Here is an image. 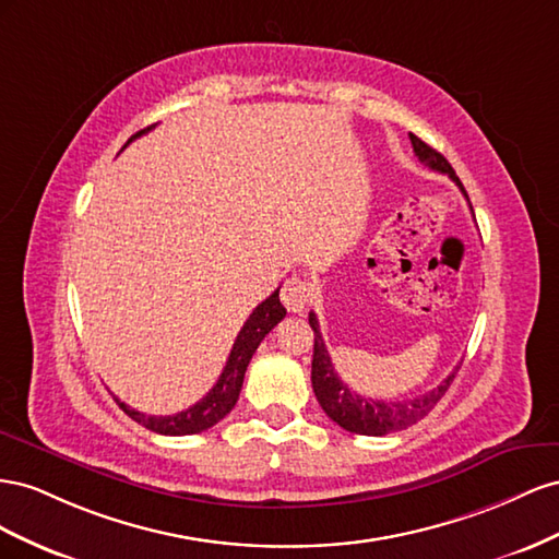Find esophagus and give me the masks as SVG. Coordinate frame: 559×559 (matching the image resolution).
Returning a JSON list of instances; mask_svg holds the SVG:
<instances>
[{
	"mask_svg": "<svg viewBox=\"0 0 559 559\" xmlns=\"http://www.w3.org/2000/svg\"><path fill=\"white\" fill-rule=\"evenodd\" d=\"M311 299H313V288H311V283L307 278L293 276V278H288V281L283 283L281 301H283L285 309H288V311H293V313L305 311Z\"/></svg>",
	"mask_w": 559,
	"mask_h": 559,
	"instance_id": "34e87169",
	"label": "esophagus"
}]
</instances>
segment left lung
Here are the masks:
<instances>
[{
    "label": "left lung",
    "instance_id": "8db88e82",
    "mask_svg": "<svg viewBox=\"0 0 559 559\" xmlns=\"http://www.w3.org/2000/svg\"><path fill=\"white\" fill-rule=\"evenodd\" d=\"M409 140H412L414 154L419 156V162L430 170L450 175V178L456 182V187L464 191V197L468 199L464 185H461V180L456 178V173L450 166L448 158H444L438 150L428 147L426 142L414 133H409ZM309 325L313 330L311 384H313L318 403H321L323 412L334 424H340L344 430H350V433H358V436H386V433H393V430H403L412 424L421 421L426 414L440 403V397L448 393L450 384L454 381V374L461 368V365H456V368L444 377L436 389L426 391L424 395L403 397V401H372V397H365V395H358L356 391H350L337 377V372H334V365L330 360V354L325 348L323 334H321V328H318V318L313 311L309 313Z\"/></svg>",
    "mask_w": 559,
    "mask_h": 559
}]
</instances>
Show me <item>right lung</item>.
<instances>
[{
  "instance_id": "obj_1",
  "label": "right lung",
  "mask_w": 559,
  "mask_h": 559,
  "mask_svg": "<svg viewBox=\"0 0 559 559\" xmlns=\"http://www.w3.org/2000/svg\"><path fill=\"white\" fill-rule=\"evenodd\" d=\"M152 129L154 126H147V129L138 131L135 135H131L129 142H133L140 135H145ZM129 142H126V145H129ZM283 318H285V307L281 305L278 290H274L262 301V305H258V309L250 313L241 332H238V337L231 346V354L227 358L225 370H222V374L217 379V384L189 409H182L178 414H168V417H154V414H142V412L129 407L117 397L119 407L129 414L133 421L142 424L145 428L154 430V433H162V436H194V433H201V430H209L219 419H225L227 414L234 409V405L238 401V393H241L243 377H246L252 354L258 350L260 342L266 337V334L276 328V323L283 321Z\"/></svg>"
}]
</instances>
